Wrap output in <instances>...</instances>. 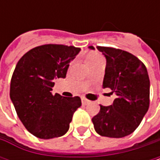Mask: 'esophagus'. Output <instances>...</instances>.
<instances>
[{
    "label": "esophagus",
    "mask_w": 160,
    "mask_h": 160,
    "mask_svg": "<svg viewBox=\"0 0 160 160\" xmlns=\"http://www.w3.org/2000/svg\"><path fill=\"white\" fill-rule=\"evenodd\" d=\"M81 102H82V104H83V105H87V104H89V103H90V101H89L88 99L84 98V97H82V98H81Z\"/></svg>",
    "instance_id": "esophagus-1"
}]
</instances>
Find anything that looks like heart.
<instances>
[{"mask_svg":"<svg viewBox=\"0 0 160 160\" xmlns=\"http://www.w3.org/2000/svg\"><path fill=\"white\" fill-rule=\"evenodd\" d=\"M99 58H102V57H101L100 55H98V54L91 53V54H89L88 57H87V62H88V61H93V60H96V59H99Z\"/></svg>","mask_w":160,"mask_h":160,"instance_id":"obj_1","label":"heart"}]
</instances>
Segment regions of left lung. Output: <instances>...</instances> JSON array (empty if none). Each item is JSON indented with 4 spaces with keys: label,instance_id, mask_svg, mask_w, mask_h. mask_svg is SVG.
<instances>
[{
    "label": "left lung",
    "instance_id": "obj_1",
    "mask_svg": "<svg viewBox=\"0 0 160 160\" xmlns=\"http://www.w3.org/2000/svg\"><path fill=\"white\" fill-rule=\"evenodd\" d=\"M96 48L107 58L103 87L110 88L117 97L109 107L100 105V111L92 120L100 135L121 138L136 130L149 108L147 69L139 58L129 52L105 46Z\"/></svg>",
    "mask_w": 160,
    "mask_h": 160
}]
</instances>
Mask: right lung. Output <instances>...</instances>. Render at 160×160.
<instances>
[{
  "mask_svg": "<svg viewBox=\"0 0 160 160\" xmlns=\"http://www.w3.org/2000/svg\"><path fill=\"white\" fill-rule=\"evenodd\" d=\"M80 48L63 44H44L26 52L14 70L10 98L25 128L41 139L64 135L74 112L81 106L79 96L52 94L56 78H66L69 63Z\"/></svg>",
  "mask_w": 160,
  "mask_h": 160,
  "instance_id": "add662e5",
  "label": "right lung"
}]
</instances>
